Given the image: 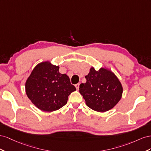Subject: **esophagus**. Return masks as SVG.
<instances>
[{"label": "esophagus", "instance_id": "1", "mask_svg": "<svg viewBox=\"0 0 151 151\" xmlns=\"http://www.w3.org/2000/svg\"><path fill=\"white\" fill-rule=\"evenodd\" d=\"M79 87H80V83H77V84L75 85V87H76L77 90H79Z\"/></svg>", "mask_w": 151, "mask_h": 151}]
</instances>
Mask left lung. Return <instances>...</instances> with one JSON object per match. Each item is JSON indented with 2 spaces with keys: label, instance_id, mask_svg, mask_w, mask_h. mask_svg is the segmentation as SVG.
I'll return each mask as SVG.
<instances>
[{
  "label": "left lung",
  "instance_id": "left-lung-1",
  "mask_svg": "<svg viewBox=\"0 0 151 151\" xmlns=\"http://www.w3.org/2000/svg\"><path fill=\"white\" fill-rule=\"evenodd\" d=\"M85 78L86 83L80 85V93L90 109L104 113L113 108L121 99L122 83L108 69L101 68L96 71L92 67Z\"/></svg>",
  "mask_w": 151,
  "mask_h": 151
}]
</instances>
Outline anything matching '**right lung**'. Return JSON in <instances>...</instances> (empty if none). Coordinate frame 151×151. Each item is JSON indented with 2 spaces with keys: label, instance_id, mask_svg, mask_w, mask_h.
Returning a JSON list of instances; mask_svg holds the SVG:
<instances>
[{
  "label": "right lung",
  "instance_id": "right-lung-1",
  "mask_svg": "<svg viewBox=\"0 0 151 151\" xmlns=\"http://www.w3.org/2000/svg\"><path fill=\"white\" fill-rule=\"evenodd\" d=\"M59 66L49 61L34 68L26 81L25 90L29 99L39 109L52 112L65 105L68 96L76 90L69 76L59 72Z\"/></svg>",
  "mask_w": 151,
  "mask_h": 151
}]
</instances>
